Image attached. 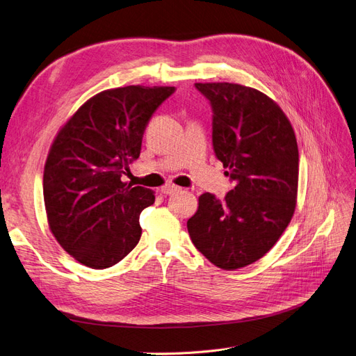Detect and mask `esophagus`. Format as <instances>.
Masks as SVG:
<instances>
[{
    "instance_id": "esophagus-1",
    "label": "esophagus",
    "mask_w": 356,
    "mask_h": 356,
    "mask_svg": "<svg viewBox=\"0 0 356 356\" xmlns=\"http://www.w3.org/2000/svg\"><path fill=\"white\" fill-rule=\"evenodd\" d=\"M179 190H181V187L174 186V184H166L161 187V193H163V195H174V193H177Z\"/></svg>"
}]
</instances>
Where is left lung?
<instances>
[{
	"label": "left lung",
	"mask_w": 356,
	"mask_h": 356,
	"mask_svg": "<svg viewBox=\"0 0 356 356\" xmlns=\"http://www.w3.org/2000/svg\"><path fill=\"white\" fill-rule=\"evenodd\" d=\"M212 106V145L234 182L224 199L199 197L187 221L191 242L224 270L272 250L293 218L298 147L288 117L263 92L234 83H196Z\"/></svg>",
	"instance_id": "obj_1"
}]
</instances>
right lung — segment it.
Returning <instances> with one entry per match:
<instances>
[{"mask_svg":"<svg viewBox=\"0 0 356 356\" xmlns=\"http://www.w3.org/2000/svg\"><path fill=\"white\" fill-rule=\"evenodd\" d=\"M169 86H124L86 101L60 127L42 177L50 232L79 263L106 268L141 239L139 213L154 193L122 181Z\"/></svg>","mask_w":356,"mask_h":356,"instance_id":"right-lung-1","label":"right lung"}]
</instances>
